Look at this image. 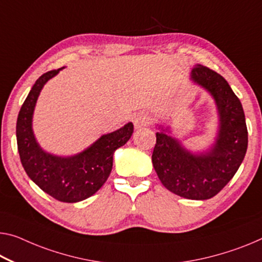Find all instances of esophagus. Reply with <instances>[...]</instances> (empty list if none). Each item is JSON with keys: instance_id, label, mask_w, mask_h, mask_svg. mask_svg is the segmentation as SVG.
Returning <instances> with one entry per match:
<instances>
[{"instance_id": "34e87169", "label": "esophagus", "mask_w": 262, "mask_h": 262, "mask_svg": "<svg viewBox=\"0 0 262 262\" xmlns=\"http://www.w3.org/2000/svg\"><path fill=\"white\" fill-rule=\"evenodd\" d=\"M132 122H134L135 128H142L146 126L148 122H150V116L145 111L137 112V114L132 116Z\"/></svg>"}]
</instances>
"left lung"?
Instances as JSON below:
<instances>
[{
  "instance_id": "left-lung-1",
  "label": "left lung",
  "mask_w": 262,
  "mask_h": 262,
  "mask_svg": "<svg viewBox=\"0 0 262 262\" xmlns=\"http://www.w3.org/2000/svg\"><path fill=\"white\" fill-rule=\"evenodd\" d=\"M190 80L214 99V142L206 150L192 152L172 136L170 126L157 124L152 164L168 191L186 199L206 200L218 194L238 171L247 151L248 132L243 105L223 76L195 64Z\"/></svg>"
}]
</instances>
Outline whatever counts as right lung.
Here are the masks:
<instances>
[{"label":"right lung","mask_w":262,"mask_h":262,"mask_svg":"<svg viewBox=\"0 0 262 262\" xmlns=\"http://www.w3.org/2000/svg\"><path fill=\"white\" fill-rule=\"evenodd\" d=\"M64 67L48 71L36 80L19 110L16 138L21 163L27 174L52 198L63 203H78L94 195L110 176L115 151L125 145L134 134L127 123L100 136L90 146L72 156H57L43 150L33 130L36 103L43 86Z\"/></svg>","instance_id":"right-lung-1"}]
</instances>
